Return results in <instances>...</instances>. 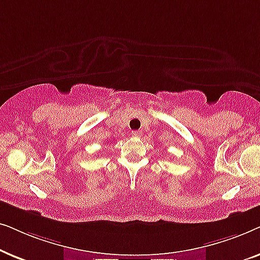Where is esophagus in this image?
Listing matches in <instances>:
<instances>
[{
  "label": "esophagus",
  "mask_w": 260,
  "mask_h": 260,
  "mask_svg": "<svg viewBox=\"0 0 260 260\" xmlns=\"http://www.w3.org/2000/svg\"><path fill=\"white\" fill-rule=\"evenodd\" d=\"M133 136L134 137H141L142 136V131H140V130L133 131Z\"/></svg>",
  "instance_id": "obj_1"
}]
</instances>
